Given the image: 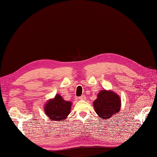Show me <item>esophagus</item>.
Returning <instances> with one entry per match:
<instances>
[{
    "instance_id": "obj_1",
    "label": "esophagus",
    "mask_w": 157,
    "mask_h": 157,
    "mask_svg": "<svg viewBox=\"0 0 157 157\" xmlns=\"http://www.w3.org/2000/svg\"><path fill=\"white\" fill-rule=\"evenodd\" d=\"M79 100H84L86 99V97H85V96L83 95V96H82L79 97Z\"/></svg>"
}]
</instances>
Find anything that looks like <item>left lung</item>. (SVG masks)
<instances>
[{
    "mask_svg": "<svg viewBox=\"0 0 157 157\" xmlns=\"http://www.w3.org/2000/svg\"><path fill=\"white\" fill-rule=\"evenodd\" d=\"M95 112L100 118L109 119L120 111L121 100L120 96L112 90H102L98 94L93 102Z\"/></svg>",
    "mask_w": 157,
    "mask_h": 157,
    "instance_id": "left-lung-1",
    "label": "left lung"
}]
</instances>
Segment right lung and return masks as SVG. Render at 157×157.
Segmentation results:
<instances>
[{
	"label": "right lung",
	"instance_id": "add662e5",
	"mask_svg": "<svg viewBox=\"0 0 157 157\" xmlns=\"http://www.w3.org/2000/svg\"><path fill=\"white\" fill-rule=\"evenodd\" d=\"M72 102L66 101L57 94L53 99L49 100L44 105L46 115L52 121H61L67 118L71 113Z\"/></svg>",
	"mask_w": 157,
	"mask_h": 157
}]
</instances>
